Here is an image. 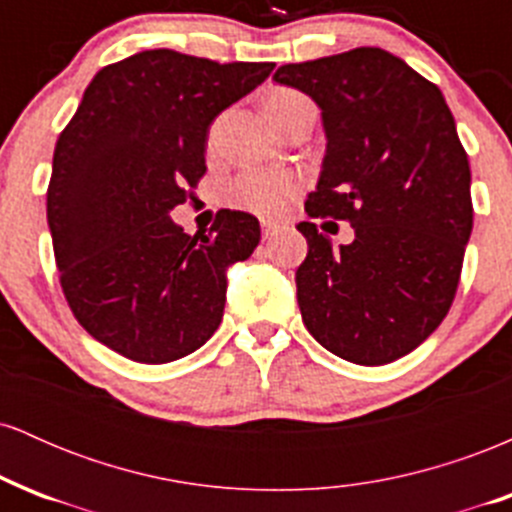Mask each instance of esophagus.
<instances>
[{"instance_id": "obj_1", "label": "esophagus", "mask_w": 512, "mask_h": 512, "mask_svg": "<svg viewBox=\"0 0 512 512\" xmlns=\"http://www.w3.org/2000/svg\"><path fill=\"white\" fill-rule=\"evenodd\" d=\"M276 233H279V226H274V223H264V226H262V238L264 240H272Z\"/></svg>"}]
</instances>
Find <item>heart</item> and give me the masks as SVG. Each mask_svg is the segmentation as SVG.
Returning <instances> with one entry per match:
<instances>
[{"label": "heart", "mask_w": 512, "mask_h": 512, "mask_svg": "<svg viewBox=\"0 0 512 512\" xmlns=\"http://www.w3.org/2000/svg\"><path fill=\"white\" fill-rule=\"evenodd\" d=\"M308 101L301 91L296 88H272L264 98V108H267L272 122L293 105ZM301 190V182L293 178L291 173H274V170H245L228 187L226 199L233 207L250 211V214L260 216V219H279L286 214L293 197Z\"/></svg>", "instance_id": "obj_1"}]
</instances>
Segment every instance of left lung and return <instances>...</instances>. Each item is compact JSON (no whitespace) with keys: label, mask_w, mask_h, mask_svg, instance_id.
Listing matches in <instances>:
<instances>
[{"label":"left lung","mask_w":512,"mask_h":512,"mask_svg":"<svg viewBox=\"0 0 512 512\" xmlns=\"http://www.w3.org/2000/svg\"><path fill=\"white\" fill-rule=\"evenodd\" d=\"M274 81L322 110L327 154L310 219L349 221L356 238L332 250L315 223H298L305 327L358 366L407 356L448 315L472 233L467 151L436 84L380 48L284 64Z\"/></svg>","instance_id":"1"}]
</instances>
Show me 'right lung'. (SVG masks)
<instances>
[{"instance_id":"obj_1","label":"right lung","mask_w":512,"mask_h":512,"mask_svg":"<svg viewBox=\"0 0 512 512\" xmlns=\"http://www.w3.org/2000/svg\"><path fill=\"white\" fill-rule=\"evenodd\" d=\"M272 69L137 52L93 76L57 139L48 226L64 298L129 361H178L221 325L226 269L257 248L260 221L221 209L209 233L187 236L168 214L207 173L214 117Z\"/></svg>"}]
</instances>
